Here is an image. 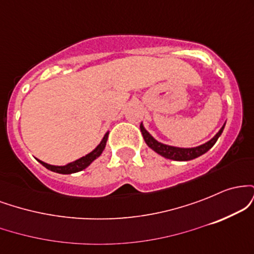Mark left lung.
Returning a JSON list of instances; mask_svg holds the SVG:
<instances>
[{
    "mask_svg": "<svg viewBox=\"0 0 254 254\" xmlns=\"http://www.w3.org/2000/svg\"><path fill=\"white\" fill-rule=\"evenodd\" d=\"M224 125L218 130V132L212 137L211 139H209L208 142L205 143L197 145V147H191V148H183V147H174V145H168L165 143H161V142L156 141L153 136L145 130L143 122H142L141 125H139V129H141L142 135H143V138L147 143L148 147L150 149H153L155 153L159 154V155L166 157V159H170V160H174V161H189V160H193L196 157L203 155L208 151L210 148L216 143V141L218 139V137L221 136V133L223 132L224 129Z\"/></svg>",
    "mask_w": 254,
    "mask_h": 254,
    "instance_id": "left-lung-1",
    "label": "left lung"
}]
</instances>
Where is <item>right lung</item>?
<instances>
[{"mask_svg":"<svg viewBox=\"0 0 254 254\" xmlns=\"http://www.w3.org/2000/svg\"><path fill=\"white\" fill-rule=\"evenodd\" d=\"M109 133H110V131H107V132L104 135L100 143H99L97 147L94 148V149L90 151V153H88L87 155H84L82 157H80V159L75 160V161L69 162V164H66L64 166L50 165V164H46V162L42 161V160H38V159L37 160L44 166V167H46L48 170H50L52 172H56V173H60V174L76 173V172H80V171L84 170V168L88 167V166L92 164L95 159H98V157L101 155V153L104 151L105 147H106V142H107V138H109Z\"/></svg>","mask_w":254,"mask_h":254,"instance_id":"obj_1","label":"right lung"}]
</instances>
